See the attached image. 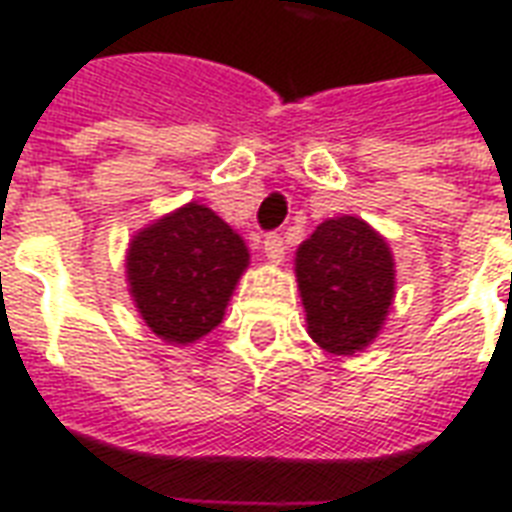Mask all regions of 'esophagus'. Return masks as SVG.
I'll return each instance as SVG.
<instances>
[{
    "label": "esophagus",
    "instance_id": "1",
    "mask_svg": "<svg viewBox=\"0 0 512 512\" xmlns=\"http://www.w3.org/2000/svg\"><path fill=\"white\" fill-rule=\"evenodd\" d=\"M263 249H265V257H268V263L279 265L287 255V247H284V239H281L279 233H268L263 241Z\"/></svg>",
    "mask_w": 512,
    "mask_h": 512
}]
</instances>
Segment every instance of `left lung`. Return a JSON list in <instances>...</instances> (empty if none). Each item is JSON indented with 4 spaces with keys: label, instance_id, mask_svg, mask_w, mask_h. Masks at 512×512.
<instances>
[{
    "label": "left lung",
    "instance_id": "obj_1",
    "mask_svg": "<svg viewBox=\"0 0 512 512\" xmlns=\"http://www.w3.org/2000/svg\"><path fill=\"white\" fill-rule=\"evenodd\" d=\"M393 265L388 241L361 217L324 220L295 257L313 342L335 356H353L380 335L396 295Z\"/></svg>",
    "mask_w": 512,
    "mask_h": 512
}]
</instances>
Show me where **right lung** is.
<instances>
[{"label": "right lung", "instance_id": "add662e5", "mask_svg": "<svg viewBox=\"0 0 512 512\" xmlns=\"http://www.w3.org/2000/svg\"><path fill=\"white\" fill-rule=\"evenodd\" d=\"M247 265L244 239L196 201L146 225L127 249L135 308L170 345L196 342L223 321Z\"/></svg>", "mask_w": 512, "mask_h": 512}]
</instances>
